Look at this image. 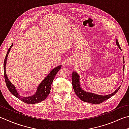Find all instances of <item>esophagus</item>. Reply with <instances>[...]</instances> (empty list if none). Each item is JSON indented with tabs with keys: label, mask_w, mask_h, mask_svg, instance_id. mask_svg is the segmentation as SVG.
I'll list each match as a JSON object with an SVG mask.
<instances>
[{
	"label": "esophagus",
	"mask_w": 129,
	"mask_h": 129,
	"mask_svg": "<svg viewBox=\"0 0 129 129\" xmlns=\"http://www.w3.org/2000/svg\"><path fill=\"white\" fill-rule=\"evenodd\" d=\"M70 64H72V63H70Z\"/></svg>",
	"instance_id": "34e87169"
}]
</instances>
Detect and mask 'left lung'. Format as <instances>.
Here are the masks:
<instances>
[{
  "label": "left lung",
  "mask_w": 129,
  "mask_h": 129,
  "mask_svg": "<svg viewBox=\"0 0 129 129\" xmlns=\"http://www.w3.org/2000/svg\"><path fill=\"white\" fill-rule=\"evenodd\" d=\"M116 45L118 46L120 49H121L117 40H116ZM123 63H125L124 58H123ZM123 71H124V67L123 68ZM79 77H80L78 74H77L76 72H73L72 73V83L73 88H74V91L75 94H76V95L82 101L85 102L87 103L94 104H98L102 103L104 101L107 100V99L111 98L112 96L114 95L118 91V90L120 89L121 87V86L120 87H118L113 93L111 94L107 95H99L95 94L94 93H88V92L84 91L80 86Z\"/></svg>",
  "instance_id": "obj_1"
}]
</instances>
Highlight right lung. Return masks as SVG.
<instances>
[{
  "instance_id": "right-lung-1",
  "label": "right lung",
  "mask_w": 129,
  "mask_h": 129,
  "mask_svg": "<svg viewBox=\"0 0 129 129\" xmlns=\"http://www.w3.org/2000/svg\"><path fill=\"white\" fill-rule=\"evenodd\" d=\"M12 45H13V44L11 45L10 48H9V49L6 54V56L5 57L4 61V75L5 81H6V85L7 87H8L9 91H10L14 96H15L19 99H20L21 101L23 102L24 103L27 104L38 103L44 100H45V99L47 98L48 95L50 93L51 89V85L52 84V82L53 81V80H54L57 73L60 69L61 66H59L55 67V69H53L52 71L49 73V75L46 77V78L43 80V81L41 82L40 85L38 87L36 93L34 95L29 97L21 96V95H19V94L17 93L15 86L11 83L9 79H8L6 73V65L7 57H8V53L9 52V51H10V49L12 48Z\"/></svg>"
}]
</instances>
